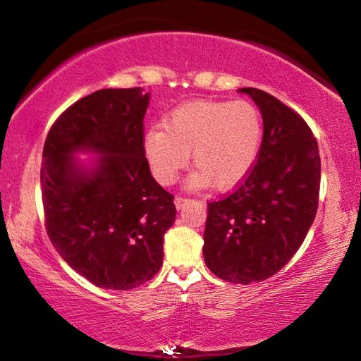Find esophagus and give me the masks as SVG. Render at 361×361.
Here are the masks:
<instances>
[{
  "label": "esophagus",
  "instance_id": "34e87169",
  "mask_svg": "<svg viewBox=\"0 0 361 361\" xmlns=\"http://www.w3.org/2000/svg\"><path fill=\"white\" fill-rule=\"evenodd\" d=\"M188 202H189V199H186V197H175V207H176V210H181L183 207H185Z\"/></svg>",
  "mask_w": 361,
  "mask_h": 361
}]
</instances>
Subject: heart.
Segmentation results:
<instances>
[{"label":"heart","mask_w":361,"mask_h":361,"mask_svg":"<svg viewBox=\"0 0 361 361\" xmlns=\"http://www.w3.org/2000/svg\"><path fill=\"white\" fill-rule=\"evenodd\" d=\"M143 137L145 157L157 183L172 185L188 164L186 188L226 191L252 172L262 146V116L248 100H194L175 108Z\"/></svg>","instance_id":"heart-1"}]
</instances>
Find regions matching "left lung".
I'll use <instances>...</instances> for the list:
<instances>
[{"label":"left lung","mask_w":361,"mask_h":361,"mask_svg":"<svg viewBox=\"0 0 361 361\" xmlns=\"http://www.w3.org/2000/svg\"><path fill=\"white\" fill-rule=\"evenodd\" d=\"M262 116V146L234 192L209 204L204 259L231 283L262 282L277 274L307 235L319 207L320 154L301 116L276 97L242 87Z\"/></svg>","instance_id":"left-lung-1"}]
</instances>
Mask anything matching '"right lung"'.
<instances>
[{
    "label": "right lung",
    "instance_id": "add662e5",
    "mask_svg": "<svg viewBox=\"0 0 361 361\" xmlns=\"http://www.w3.org/2000/svg\"><path fill=\"white\" fill-rule=\"evenodd\" d=\"M149 97L142 87L84 97L56 121L42 151L49 239L100 288L132 290L154 277L175 223L173 195L152 178L143 151Z\"/></svg>",
    "mask_w": 361,
    "mask_h": 361
}]
</instances>
